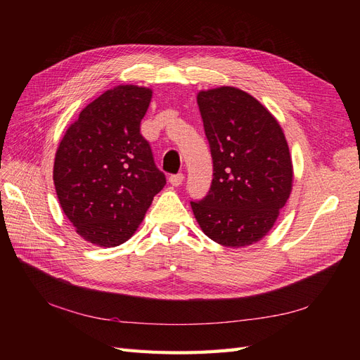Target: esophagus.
Instances as JSON below:
<instances>
[{"mask_svg":"<svg viewBox=\"0 0 360 360\" xmlns=\"http://www.w3.org/2000/svg\"><path fill=\"white\" fill-rule=\"evenodd\" d=\"M183 180H184V176H183L181 172H179V174H174V176H171V177H169V183L172 184L174 188H179L180 184L183 183Z\"/></svg>","mask_w":360,"mask_h":360,"instance_id":"1","label":"esophagus"}]
</instances>
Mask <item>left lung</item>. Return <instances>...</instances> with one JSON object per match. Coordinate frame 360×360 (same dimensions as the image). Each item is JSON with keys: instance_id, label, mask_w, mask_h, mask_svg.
<instances>
[{"instance_id": "8db88e82", "label": "left lung", "mask_w": 360, "mask_h": 360, "mask_svg": "<svg viewBox=\"0 0 360 360\" xmlns=\"http://www.w3.org/2000/svg\"><path fill=\"white\" fill-rule=\"evenodd\" d=\"M213 159L207 197L191 201L204 234L225 248L259 242L292 189L290 148L278 120L254 96L217 86L197 96Z\"/></svg>"}]
</instances>
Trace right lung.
<instances>
[{
    "mask_svg": "<svg viewBox=\"0 0 360 360\" xmlns=\"http://www.w3.org/2000/svg\"><path fill=\"white\" fill-rule=\"evenodd\" d=\"M153 91L117 85L81 111L60 141L53 184L61 209L84 240L101 248L127 242L165 176L139 134Z\"/></svg>",
    "mask_w": 360,
    "mask_h": 360,
    "instance_id": "right-lung-1",
    "label": "right lung"
}]
</instances>
